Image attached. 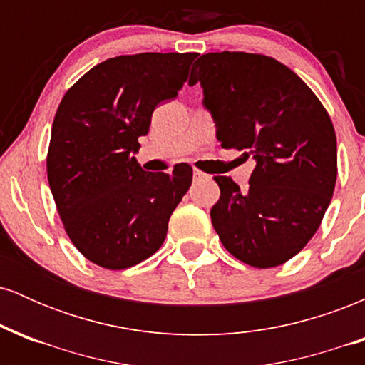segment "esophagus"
Listing matches in <instances>:
<instances>
[{"label": "esophagus", "mask_w": 365, "mask_h": 365, "mask_svg": "<svg viewBox=\"0 0 365 365\" xmlns=\"http://www.w3.org/2000/svg\"><path fill=\"white\" fill-rule=\"evenodd\" d=\"M211 177H209V175H206L204 173V171H200V170H194V180H209Z\"/></svg>", "instance_id": "34e87169"}]
</instances>
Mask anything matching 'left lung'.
<instances>
[{
	"label": "left lung",
	"mask_w": 365,
	"mask_h": 365,
	"mask_svg": "<svg viewBox=\"0 0 365 365\" xmlns=\"http://www.w3.org/2000/svg\"><path fill=\"white\" fill-rule=\"evenodd\" d=\"M197 82L221 148L255 159L245 190L215 177L221 195L212 226L238 261L279 266L307 245L333 197L336 135L328 111L299 75L264 54H202L188 78Z\"/></svg>",
	"instance_id": "left-lung-1"
}]
</instances>
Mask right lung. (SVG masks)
I'll use <instances>...</instances> for the list:
<instances>
[{
	"label": "right lung",
	"mask_w": 365,
	"mask_h": 365,
	"mask_svg": "<svg viewBox=\"0 0 365 365\" xmlns=\"http://www.w3.org/2000/svg\"><path fill=\"white\" fill-rule=\"evenodd\" d=\"M197 53H140L99 63L66 91L51 128L48 180L70 240L106 269L163 245L192 166L149 173L133 154L156 106L178 96Z\"/></svg>",
	"instance_id": "right-lung-1"
}]
</instances>
